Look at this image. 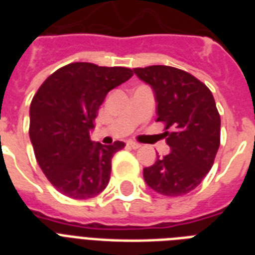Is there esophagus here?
I'll return each mask as SVG.
<instances>
[{"instance_id": "esophagus-1", "label": "esophagus", "mask_w": 255, "mask_h": 255, "mask_svg": "<svg viewBox=\"0 0 255 255\" xmlns=\"http://www.w3.org/2000/svg\"><path fill=\"white\" fill-rule=\"evenodd\" d=\"M128 145H129V147L131 148H133V149H137V148H140L141 147V145H140L139 143H136V141H132V140H129V141H128Z\"/></svg>"}]
</instances>
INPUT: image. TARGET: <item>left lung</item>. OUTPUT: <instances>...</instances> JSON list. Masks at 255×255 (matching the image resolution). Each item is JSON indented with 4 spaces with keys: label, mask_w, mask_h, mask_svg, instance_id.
I'll list each match as a JSON object with an SVG mask.
<instances>
[{
    "label": "left lung",
    "mask_w": 255,
    "mask_h": 255,
    "mask_svg": "<svg viewBox=\"0 0 255 255\" xmlns=\"http://www.w3.org/2000/svg\"><path fill=\"white\" fill-rule=\"evenodd\" d=\"M133 73L153 88L156 122L165 124L164 135L172 149L144 168V180L163 196H184L201 184L220 148L221 118L213 95L197 78L176 67H136Z\"/></svg>",
    "instance_id": "left-lung-1"
}]
</instances>
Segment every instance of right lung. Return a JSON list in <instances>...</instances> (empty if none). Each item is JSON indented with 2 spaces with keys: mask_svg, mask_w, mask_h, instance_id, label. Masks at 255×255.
I'll return each instance as SVG.
<instances>
[{
  "mask_svg": "<svg viewBox=\"0 0 255 255\" xmlns=\"http://www.w3.org/2000/svg\"><path fill=\"white\" fill-rule=\"evenodd\" d=\"M132 75L127 67L74 62L51 74L35 92L30 140L42 172L62 194L87 200L106 189L111 159L126 144L92 143L90 131L106 95Z\"/></svg>",
  "mask_w": 255,
  "mask_h": 255,
  "instance_id": "1",
  "label": "right lung"
}]
</instances>
